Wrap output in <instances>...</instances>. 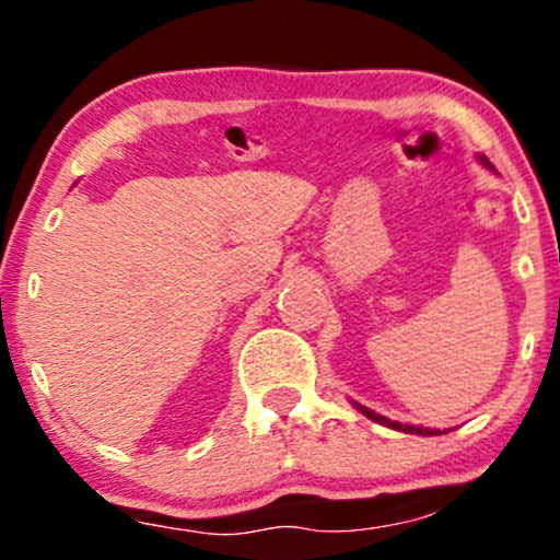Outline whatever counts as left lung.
<instances>
[{"label": "left lung", "mask_w": 560, "mask_h": 560, "mask_svg": "<svg viewBox=\"0 0 560 560\" xmlns=\"http://www.w3.org/2000/svg\"><path fill=\"white\" fill-rule=\"evenodd\" d=\"M480 164H485L488 166L490 172H495L493 170V164H490L488 159L485 156H480ZM357 409H360L362 415L365 417H370V420H375V422H381V425H386V428H394V430H401V433H417V435H441V430H430V428H415V425H401V422H394V420H388V417H383V415H375L373 409H368V407H362V404H354Z\"/></svg>", "instance_id": "obj_1"}]
</instances>
